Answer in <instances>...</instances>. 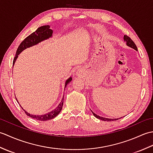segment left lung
Here are the masks:
<instances>
[{"mask_svg":"<svg viewBox=\"0 0 153 153\" xmlns=\"http://www.w3.org/2000/svg\"><path fill=\"white\" fill-rule=\"evenodd\" d=\"M123 39H124V41H126V43H127L126 44H127V45H128V46L130 47H131V48H134V49L136 50V51H137V46H136L135 43L131 40V39L130 37H128V35H124V37H123ZM92 113L93 114V115L95 116L97 118H99V119H100V120H104V121L111 122V121H114V120H118V118H117V119H110V118H103V117H100V116H98V115L95 114L93 113V112H92Z\"/></svg>","mask_w":153,"mask_h":153,"instance_id":"left-lung-1","label":"left lung"}]
</instances>
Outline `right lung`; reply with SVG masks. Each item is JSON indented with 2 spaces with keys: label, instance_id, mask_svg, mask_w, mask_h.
Returning <instances> with one entry per match:
<instances>
[{
  "label": "right lung",
  "instance_id": "obj_1",
  "mask_svg": "<svg viewBox=\"0 0 153 153\" xmlns=\"http://www.w3.org/2000/svg\"><path fill=\"white\" fill-rule=\"evenodd\" d=\"M53 31L51 30L49 25H43V26H41L39 27L37 30L35 31L33 33H32L31 35H29L23 41L20 45H19L17 51H16V53L15 55V57L14 58V60H13V65H14V62H16V58H18V54L24 51L25 48L28 47H32L33 45H35L40 43L41 41L47 39L48 38H49L52 36L53 35ZM71 81V77H70L69 79H68L66 82V85L65 86L67 85L68 83H69ZM63 102H64V99L62 100L61 102L59 104L56 108L53 110V111L48 112L46 114L44 115H41V116H36V115H31L30 114L27 113L25 110H24L25 113L26 114V115L28 116L31 117V118L35 119L37 120H39V121H47V120H49L51 119H53L55 118L58 114H59L61 111L62 108L63 106Z\"/></svg>",
  "mask_w": 153,
  "mask_h": 153
}]
</instances>
